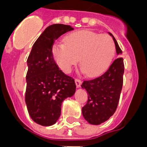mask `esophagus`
<instances>
[{
  "label": "esophagus",
  "mask_w": 147,
  "mask_h": 147,
  "mask_svg": "<svg viewBox=\"0 0 147 147\" xmlns=\"http://www.w3.org/2000/svg\"><path fill=\"white\" fill-rule=\"evenodd\" d=\"M75 82H76V87L77 88L80 87L81 84H82V81H81L80 79H77V78H76V79H75Z\"/></svg>",
  "instance_id": "esophagus-1"
}]
</instances>
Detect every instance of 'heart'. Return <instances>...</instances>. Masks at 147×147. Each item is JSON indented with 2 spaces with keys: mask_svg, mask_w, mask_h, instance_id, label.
I'll return each mask as SVG.
<instances>
[{
  "mask_svg": "<svg viewBox=\"0 0 147 147\" xmlns=\"http://www.w3.org/2000/svg\"><path fill=\"white\" fill-rule=\"evenodd\" d=\"M53 57L65 73L77 64L89 77L100 75L109 67L115 53L113 39L89 30L77 31L69 34L65 42H56L53 47Z\"/></svg>",
  "mask_w": 147,
  "mask_h": 147,
  "instance_id": "1",
  "label": "heart"
}]
</instances>
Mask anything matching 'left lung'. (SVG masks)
<instances>
[{"label": "left lung", "instance_id": "obj_1", "mask_svg": "<svg viewBox=\"0 0 147 147\" xmlns=\"http://www.w3.org/2000/svg\"><path fill=\"white\" fill-rule=\"evenodd\" d=\"M117 55L122 54L118 43L111 33ZM123 60L117 58L105 74L97 78L84 81L81 85L88 93V102L82 107L84 118L91 124L98 125L107 121L114 114L118 105L123 85Z\"/></svg>", "mask_w": 147, "mask_h": 147}]
</instances>
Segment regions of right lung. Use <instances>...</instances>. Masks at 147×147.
Segmentation results:
<instances>
[{"label":"right lung","instance_id":"add662e5","mask_svg":"<svg viewBox=\"0 0 147 147\" xmlns=\"http://www.w3.org/2000/svg\"><path fill=\"white\" fill-rule=\"evenodd\" d=\"M72 30L73 27L64 24L47 27L34 42L26 61L25 101L30 117L40 125L56 123L63 100L76 92L74 79L59 69L52 53L55 40Z\"/></svg>","mask_w":147,"mask_h":147}]
</instances>
